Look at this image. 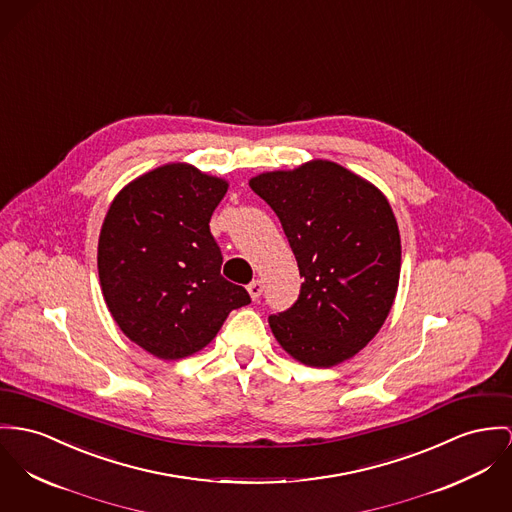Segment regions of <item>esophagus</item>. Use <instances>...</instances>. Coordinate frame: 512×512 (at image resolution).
<instances>
[{
  "instance_id": "1",
  "label": "esophagus",
  "mask_w": 512,
  "mask_h": 512,
  "mask_svg": "<svg viewBox=\"0 0 512 512\" xmlns=\"http://www.w3.org/2000/svg\"><path fill=\"white\" fill-rule=\"evenodd\" d=\"M247 292H249L251 300H257L261 296V292H263V282L261 280H251L247 284Z\"/></svg>"
}]
</instances>
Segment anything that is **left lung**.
Masks as SVG:
<instances>
[{
  "label": "left lung",
  "instance_id": "left-lung-1",
  "mask_svg": "<svg viewBox=\"0 0 512 512\" xmlns=\"http://www.w3.org/2000/svg\"><path fill=\"white\" fill-rule=\"evenodd\" d=\"M249 187L280 218L304 276L298 302L269 317L278 345L314 368L353 358L382 329L399 286L401 239L388 198L329 159L263 171Z\"/></svg>",
  "mask_w": 512,
  "mask_h": 512
}]
</instances>
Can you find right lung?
Returning a JSON list of instances; mask_svg holds the SVG:
<instances>
[{
  "mask_svg": "<svg viewBox=\"0 0 512 512\" xmlns=\"http://www.w3.org/2000/svg\"><path fill=\"white\" fill-rule=\"evenodd\" d=\"M230 183L187 161L150 169L113 198L97 245L105 304L120 331L163 360L202 351L247 290L220 275L210 218Z\"/></svg>",
  "mask_w": 512,
  "mask_h": 512,
  "instance_id": "1",
  "label": "right lung"
}]
</instances>
